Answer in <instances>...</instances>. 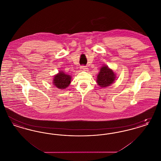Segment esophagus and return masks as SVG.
I'll return each instance as SVG.
<instances>
[{
	"instance_id": "obj_1",
	"label": "esophagus",
	"mask_w": 161,
	"mask_h": 161,
	"mask_svg": "<svg viewBox=\"0 0 161 161\" xmlns=\"http://www.w3.org/2000/svg\"><path fill=\"white\" fill-rule=\"evenodd\" d=\"M80 69H81V70H87L88 69V68H87V66H86L82 65V66H81Z\"/></svg>"
}]
</instances>
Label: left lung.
<instances>
[{
	"mask_svg": "<svg viewBox=\"0 0 161 161\" xmlns=\"http://www.w3.org/2000/svg\"><path fill=\"white\" fill-rule=\"evenodd\" d=\"M115 75L112 69L107 66H103L100 69V73L97 77V83L101 87H107L115 81Z\"/></svg>",
	"mask_w": 161,
	"mask_h": 161,
	"instance_id": "8db88e82",
	"label": "left lung"
}]
</instances>
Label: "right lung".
<instances>
[{
    "label": "right lung",
    "instance_id": "add662e5",
    "mask_svg": "<svg viewBox=\"0 0 161 161\" xmlns=\"http://www.w3.org/2000/svg\"><path fill=\"white\" fill-rule=\"evenodd\" d=\"M71 77L69 75L65 74L64 72H60L58 74L54 77V83L55 86L60 89L66 88L70 83Z\"/></svg>",
    "mask_w": 161,
    "mask_h": 161
}]
</instances>
